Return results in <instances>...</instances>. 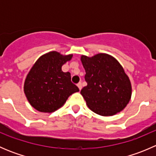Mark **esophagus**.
<instances>
[{"mask_svg": "<svg viewBox=\"0 0 156 156\" xmlns=\"http://www.w3.org/2000/svg\"><path fill=\"white\" fill-rule=\"evenodd\" d=\"M77 86H78V87L79 88V90H81V88H82V84H81V83H78V84H77Z\"/></svg>", "mask_w": 156, "mask_h": 156, "instance_id": "34e87169", "label": "esophagus"}]
</instances>
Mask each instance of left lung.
I'll list each match as a JSON object with an SVG mask.
<instances>
[{
	"mask_svg": "<svg viewBox=\"0 0 156 156\" xmlns=\"http://www.w3.org/2000/svg\"><path fill=\"white\" fill-rule=\"evenodd\" d=\"M87 85L81 90L88 108L102 116L120 112L130 102V78L119 61L107 53L93 56L81 55Z\"/></svg>",
	"mask_w": 156,
	"mask_h": 156,
	"instance_id": "obj_1",
	"label": "left lung"
}]
</instances>
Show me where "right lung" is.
Here are the masks:
<instances>
[{"instance_id": "obj_1", "label": "right lung", "mask_w": 156, "mask_h": 156, "mask_svg": "<svg viewBox=\"0 0 156 156\" xmlns=\"http://www.w3.org/2000/svg\"><path fill=\"white\" fill-rule=\"evenodd\" d=\"M73 54L50 51L37 59L24 82V94L29 104L37 111L51 113L62 107L69 97L79 89L71 81V74L62 66Z\"/></svg>"}]
</instances>
